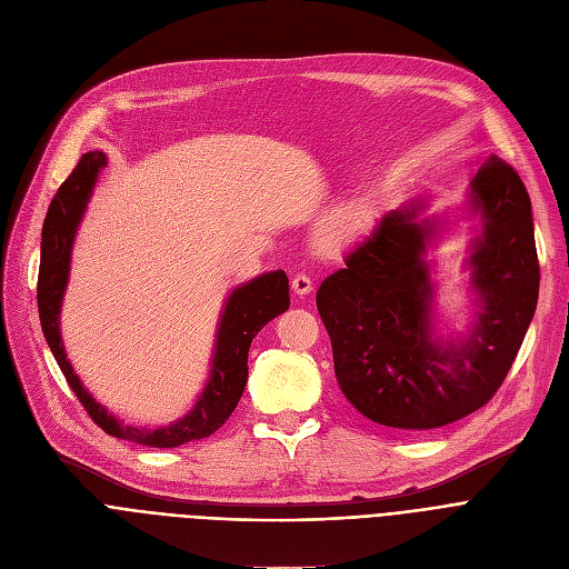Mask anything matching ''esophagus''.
<instances>
[{"mask_svg":"<svg viewBox=\"0 0 569 569\" xmlns=\"http://www.w3.org/2000/svg\"><path fill=\"white\" fill-rule=\"evenodd\" d=\"M313 290V281H311V277H307V274H297L295 279H292V292L295 295H309Z\"/></svg>","mask_w":569,"mask_h":569,"instance_id":"esophagus-1","label":"esophagus"}]
</instances>
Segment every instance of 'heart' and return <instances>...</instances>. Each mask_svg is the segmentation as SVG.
Here are the masks:
<instances>
[{"instance_id":"heart-1","label":"heart","mask_w":569,"mask_h":569,"mask_svg":"<svg viewBox=\"0 0 569 569\" xmlns=\"http://www.w3.org/2000/svg\"><path fill=\"white\" fill-rule=\"evenodd\" d=\"M366 231V221L357 210H343L331 214L320 229V242L325 247H340L359 238Z\"/></svg>"}]
</instances>
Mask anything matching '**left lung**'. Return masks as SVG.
Here are the masks:
<instances>
[{"instance_id":"obj_1","label":"left lung","mask_w":569,"mask_h":569,"mask_svg":"<svg viewBox=\"0 0 569 569\" xmlns=\"http://www.w3.org/2000/svg\"><path fill=\"white\" fill-rule=\"evenodd\" d=\"M413 199L387 212L316 295L340 391L366 419L426 432L473 413L503 385L540 292L531 199L517 171L489 158L467 192L471 226L467 331L437 333L432 249L448 219Z\"/></svg>"}]
</instances>
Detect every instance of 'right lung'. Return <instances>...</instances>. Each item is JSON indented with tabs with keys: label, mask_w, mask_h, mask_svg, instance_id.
Listing matches in <instances>:
<instances>
[{
	"label": "right lung",
	"mask_w": 569,
	"mask_h": 569,
	"mask_svg": "<svg viewBox=\"0 0 569 569\" xmlns=\"http://www.w3.org/2000/svg\"><path fill=\"white\" fill-rule=\"evenodd\" d=\"M107 167L102 150H89L78 167L63 180L57 197L52 199L41 233V268H38V316H41L43 336L66 377V382L80 398L91 419L111 437L128 439L141 446L176 448L189 441H199L217 432L233 409L238 407L247 387V357L256 333L288 311V277L283 270L264 272L231 290L214 331V350L210 359L208 382L197 398L194 407L182 419L162 428H134L121 423V419L109 413L74 375L61 338V305L70 277V256L74 236L82 223L87 206L91 201L93 187L100 171Z\"/></svg>",
	"instance_id": "right-lung-1"
}]
</instances>
